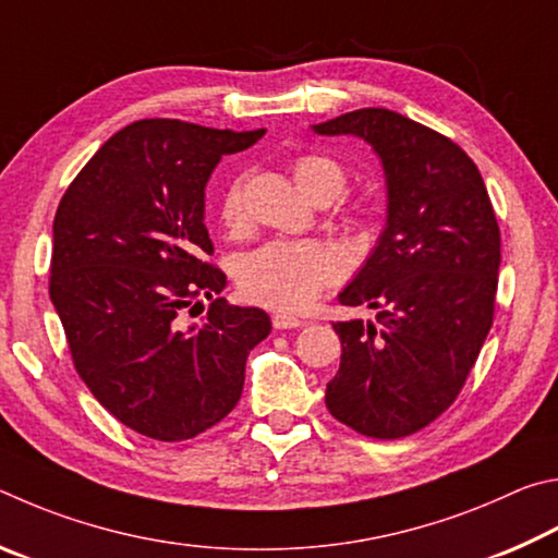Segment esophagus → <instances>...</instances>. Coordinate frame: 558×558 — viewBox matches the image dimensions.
<instances>
[{
    "instance_id": "34e87169",
    "label": "esophagus",
    "mask_w": 558,
    "mask_h": 558,
    "mask_svg": "<svg viewBox=\"0 0 558 558\" xmlns=\"http://www.w3.org/2000/svg\"><path fill=\"white\" fill-rule=\"evenodd\" d=\"M271 326L277 330H289V328H301V326H304V320L296 318V316H289V314H274Z\"/></svg>"
}]
</instances>
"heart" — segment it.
<instances>
[{"mask_svg":"<svg viewBox=\"0 0 558 558\" xmlns=\"http://www.w3.org/2000/svg\"><path fill=\"white\" fill-rule=\"evenodd\" d=\"M299 189L316 203H330L345 189V171L324 154H304L291 166ZM218 220L228 232H242L244 179L238 175L225 185L218 198ZM343 274V259L318 240H269L244 254L238 269L242 294L254 304L301 311L316 301L320 291L336 284Z\"/></svg>","mask_w":558,"mask_h":558,"instance_id":"heart-1","label":"heart"}]
</instances>
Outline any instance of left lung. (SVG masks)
<instances>
[{
    "label": "left lung",
    "mask_w": 558,
    "mask_h": 558,
    "mask_svg": "<svg viewBox=\"0 0 558 558\" xmlns=\"http://www.w3.org/2000/svg\"><path fill=\"white\" fill-rule=\"evenodd\" d=\"M373 144L387 175V228L343 294L377 324H333L343 345L326 407L369 438H404L461 395L493 326L500 225L471 156L404 114L363 107L316 124Z\"/></svg>",
    "instance_id": "1"
}]
</instances>
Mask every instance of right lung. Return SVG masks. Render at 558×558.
<instances>
[{
    "label": "right lung",
    "mask_w": 558,
    "mask_h": 558,
    "mask_svg": "<svg viewBox=\"0 0 558 558\" xmlns=\"http://www.w3.org/2000/svg\"><path fill=\"white\" fill-rule=\"evenodd\" d=\"M264 130L140 120L110 136L58 203L48 294L73 365L117 422L154 441H185L240 402L250 350L269 336L262 308L218 294L203 222L205 183L222 154ZM198 295L201 327L182 324Z\"/></svg>",
    "instance_id": "add662e5"
}]
</instances>
